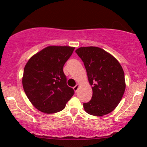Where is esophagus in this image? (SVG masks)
<instances>
[{
	"label": "esophagus",
	"mask_w": 147,
	"mask_h": 147,
	"mask_svg": "<svg viewBox=\"0 0 147 147\" xmlns=\"http://www.w3.org/2000/svg\"><path fill=\"white\" fill-rule=\"evenodd\" d=\"M79 87H80L79 84H77L76 85H75V87H73V89H74V90H75V92H77V91H78V89H79Z\"/></svg>",
	"instance_id": "1"
}]
</instances>
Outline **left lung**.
Masks as SVG:
<instances>
[{
    "mask_svg": "<svg viewBox=\"0 0 147 147\" xmlns=\"http://www.w3.org/2000/svg\"><path fill=\"white\" fill-rule=\"evenodd\" d=\"M84 63L92 97L83 103L86 112L94 116H103L114 110L119 105L125 91L124 73L116 58L97 47H82L77 49Z\"/></svg>",
    "mask_w": 147,
    "mask_h": 147,
    "instance_id": "obj_1",
    "label": "left lung"
}]
</instances>
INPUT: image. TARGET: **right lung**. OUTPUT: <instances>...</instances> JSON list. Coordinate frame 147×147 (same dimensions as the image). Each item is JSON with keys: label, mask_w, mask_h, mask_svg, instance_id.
I'll list each match as a JSON object with an SVG mask.
<instances>
[{"label": "right lung", "mask_w": 147, "mask_h": 147, "mask_svg": "<svg viewBox=\"0 0 147 147\" xmlns=\"http://www.w3.org/2000/svg\"><path fill=\"white\" fill-rule=\"evenodd\" d=\"M75 47L49 46L34 55L24 68L23 87L36 109L47 114L65 107L75 91L67 84L63 66Z\"/></svg>", "instance_id": "add662e5"}]
</instances>
